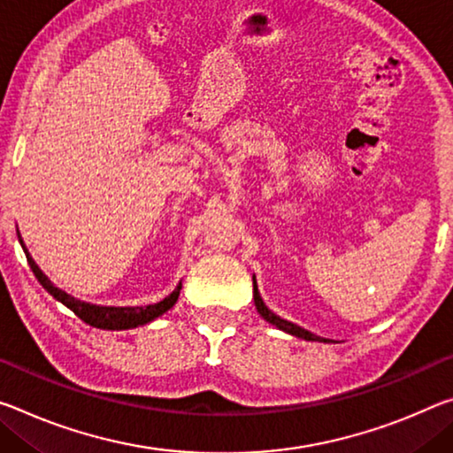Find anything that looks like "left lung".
Instances as JSON below:
<instances>
[{
    "mask_svg": "<svg viewBox=\"0 0 453 453\" xmlns=\"http://www.w3.org/2000/svg\"><path fill=\"white\" fill-rule=\"evenodd\" d=\"M252 280H254V303H256V311L260 312V317H262L265 322H270V325H274L276 328L284 330V333H288V334H292V336H298V339H304V341H319V342H328L326 339H320V336L312 334L311 330H306V328H303V326L294 325V322H290V320L280 319L278 314L272 312L270 308L264 304V300H262V296H260V292H257L256 276H252Z\"/></svg>",
    "mask_w": 453,
    "mask_h": 453,
    "instance_id": "1",
    "label": "left lung"
}]
</instances>
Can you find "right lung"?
I'll return each mask as SVG.
<instances>
[{"label":"right lung","mask_w":453,"mask_h":453,"mask_svg":"<svg viewBox=\"0 0 453 453\" xmlns=\"http://www.w3.org/2000/svg\"><path fill=\"white\" fill-rule=\"evenodd\" d=\"M18 240L21 243V248H24L27 264H30V268L34 272V276L38 278V282L44 286V288L50 294H52L56 300H58V303H62L64 306H68L78 319L84 320L86 325H90L95 328L127 330V328H136V326L149 325V322L159 319L161 314L171 311V308H173L175 303H177L179 292H181V282H179L177 288L171 292L169 296H165L163 300H159V303L147 304V306H100V304L84 303V300H78L74 296H70L68 292L60 290L58 286H54L52 282H50V278L38 268V264L34 262V257L30 256V252H27V248H26L24 240H21L19 232H18Z\"/></svg>","instance_id":"right-lung-1"}]
</instances>
